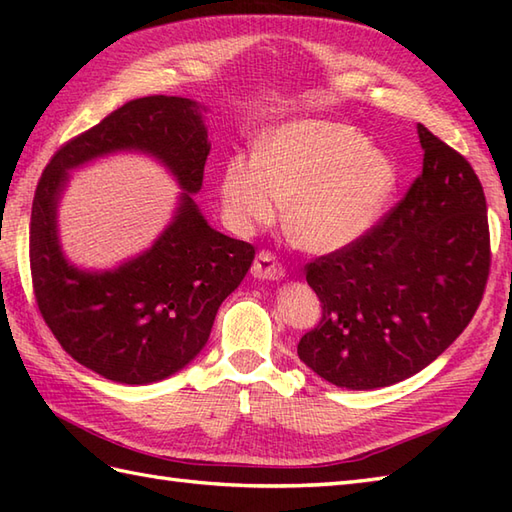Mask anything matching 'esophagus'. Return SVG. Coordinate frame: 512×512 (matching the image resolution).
Returning <instances> with one entry per match:
<instances>
[{
	"instance_id": "34e87169",
	"label": "esophagus",
	"mask_w": 512,
	"mask_h": 512,
	"mask_svg": "<svg viewBox=\"0 0 512 512\" xmlns=\"http://www.w3.org/2000/svg\"><path fill=\"white\" fill-rule=\"evenodd\" d=\"M253 275L257 279H273L275 281V279H281L286 275V268L281 266L279 259L270 253V250H262L253 264Z\"/></svg>"
}]
</instances>
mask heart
I'll use <instances>...</instances> for the list:
<instances>
[{
  "label": "heart",
  "instance_id": "b5f03b06",
  "mask_svg": "<svg viewBox=\"0 0 512 512\" xmlns=\"http://www.w3.org/2000/svg\"><path fill=\"white\" fill-rule=\"evenodd\" d=\"M398 169L365 134L334 121H295L273 129L253 154L226 162L220 200L226 222L248 235L288 202L286 228L312 253L361 239L396 191Z\"/></svg>",
  "mask_w": 512,
  "mask_h": 512
}]
</instances>
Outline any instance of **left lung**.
I'll list each match as a JSON object with an SVG mask.
<instances>
[{"label": "left lung", "mask_w": 512, "mask_h": 512, "mask_svg": "<svg viewBox=\"0 0 512 512\" xmlns=\"http://www.w3.org/2000/svg\"><path fill=\"white\" fill-rule=\"evenodd\" d=\"M422 173L369 231L306 266L321 321L297 354L336 387L400 383L447 350L480 308L491 233L486 198L460 151L418 125Z\"/></svg>", "instance_id": "8db88e82"}]
</instances>
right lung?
Wrapping results in <instances>:
<instances>
[{"label": "right lung", "mask_w": 512, "mask_h": 512, "mask_svg": "<svg viewBox=\"0 0 512 512\" xmlns=\"http://www.w3.org/2000/svg\"><path fill=\"white\" fill-rule=\"evenodd\" d=\"M118 148L160 157L185 189L159 242L110 274L64 262L56 202L67 169ZM211 145L200 105L145 96L61 145L43 169L30 215V277L43 321L76 363L114 383L147 385L176 374L209 341L217 308L242 284L255 246L206 224L198 193Z\"/></svg>", "instance_id": "add662e5"}]
</instances>
